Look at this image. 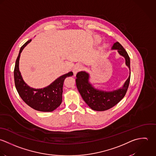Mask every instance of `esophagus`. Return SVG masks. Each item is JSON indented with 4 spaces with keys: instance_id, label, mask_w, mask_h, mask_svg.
<instances>
[{
    "instance_id": "obj_1",
    "label": "esophagus",
    "mask_w": 156,
    "mask_h": 156,
    "mask_svg": "<svg viewBox=\"0 0 156 156\" xmlns=\"http://www.w3.org/2000/svg\"><path fill=\"white\" fill-rule=\"evenodd\" d=\"M82 68H83V66H82L81 64H78L75 65V67H74L73 69V72L74 76H75L76 74L79 71H80V70L82 69Z\"/></svg>"
}]
</instances>
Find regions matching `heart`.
Returning a JSON list of instances; mask_svg holds the SVG:
<instances>
[{
    "label": "heart",
    "mask_w": 156,
    "mask_h": 156,
    "mask_svg": "<svg viewBox=\"0 0 156 156\" xmlns=\"http://www.w3.org/2000/svg\"><path fill=\"white\" fill-rule=\"evenodd\" d=\"M100 38L99 37H95V41H96V42H99V41H100ZM104 46H105V44H104Z\"/></svg>",
    "instance_id": "heart-1"
}]
</instances>
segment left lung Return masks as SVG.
I'll return each mask as SVG.
<instances>
[{"mask_svg":"<svg viewBox=\"0 0 156 156\" xmlns=\"http://www.w3.org/2000/svg\"><path fill=\"white\" fill-rule=\"evenodd\" d=\"M112 50H117L119 54L125 60V64L129 68V75L123 86L112 91H105L95 88L89 81L90 75L86 71L78 72L76 76V85L83 100L89 107L95 111L107 110L116 105L124 97L128 88L130 80V60L123 46L116 42Z\"/></svg>","mask_w":156,"mask_h":156,"instance_id":"obj_1","label":"left lung"}]
</instances>
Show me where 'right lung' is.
Listing matches in <instances>:
<instances>
[{"mask_svg": "<svg viewBox=\"0 0 156 156\" xmlns=\"http://www.w3.org/2000/svg\"><path fill=\"white\" fill-rule=\"evenodd\" d=\"M31 41V40H28L20 49L14 71L15 86L21 98L30 107L37 111L51 112L62 104L64 81L66 78L72 76L73 72H69L62 75L51 84L43 88L35 89L29 86L24 81L20 72L19 60L22 51Z\"/></svg>", "mask_w": 156, "mask_h": 156, "instance_id": "1", "label": "right lung"}]
</instances>
